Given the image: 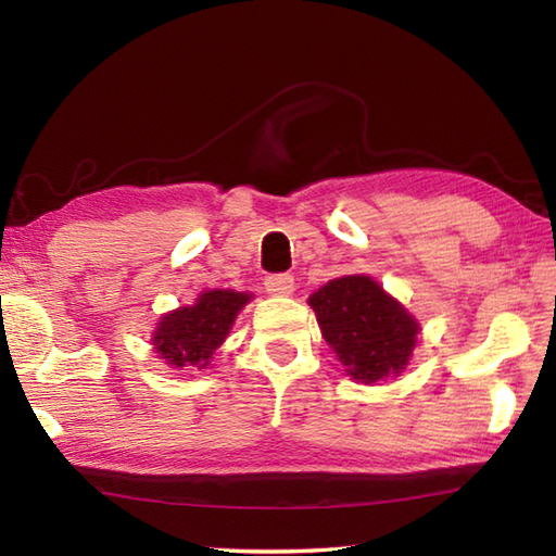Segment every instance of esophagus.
Returning a JSON list of instances; mask_svg holds the SVG:
<instances>
[{"mask_svg": "<svg viewBox=\"0 0 556 556\" xmlns=\"http://www.w3.org/2000/svg\"><path fill=\"white\" fill-rule=\"evenodd\" d=\"M296 289L291 275H269L265 277V291L271 296H289V293Z\"/></svg>", "mask_w": 556, "mask_h": 556, "instance_id": "34e87169", "label": "esophagus"}]
</instances>
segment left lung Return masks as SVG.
Returning <instances> with one entry per match:
<instances>
[{
    "label": "left lung",
    "instance_id": "left-lung-1",
    "mask_svg": "<svg viewBox=\"0 0 556 556\" xmlns=\"http://www.w3.org/2000/svg\"><path fill=\"white\" fill-rule=\"evenodd\" d=\"M308 303L353 380L372 384L406 368L418 323L377 281L363 275L332 279Z\"/></svg>",
    "mask_w": 556,
    "mask_h": 556
}]
</instances>
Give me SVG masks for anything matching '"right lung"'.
<instances>
[{
	"mask_svg": "<svg viewBox=\"0 0 556 556\" xmlns=\"http://www.w3.org/2000/svg\"><path fill=\"white\" fill-rule=\"evenodd\" d=\"M248 301L239 291H205L195 305L162 317L152 346L174 368H205Z\"/></svg>",
	"mask_w": 556,
	"mask_h": 556,
	"instance_id": "obj_1",
	"label": "right lung"
}]
</instances>
